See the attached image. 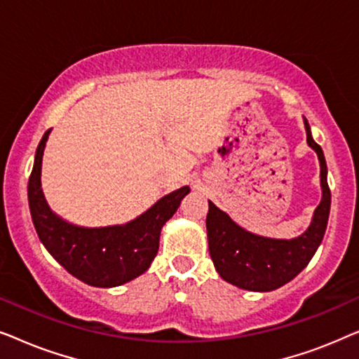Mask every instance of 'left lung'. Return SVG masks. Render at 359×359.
Returning <instances> with one entry per match:
<instances>
[{"label": "left lung", "instance_id": "obj_1", "mask_svg": "<svg viewBox=\"0 0 359 359\" xmlns=\"http://www.w3.org/2000/svg\"><path fill=\"white\" fill-rule=\"evenodd\" d=\"M307 144L320 163L322 201L313 210L312 222L296 238L262 237L240 227L212 201L205 219L209 253L219 276L245 291L268 292L284 286L307 266L322 243L330 214L332 194L327 183V163L320 145L312 139L311 126L304 117Z\"/></svg>", "mask_w": 359, "mask_h": 359}]
</instances>
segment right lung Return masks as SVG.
<instances>
[{"label": "right lung", "mask_w": 359, "mask_h": 359, "mask_svg": "<svg viewBox=\"0 0 359 359\" xmlns=\"http://www.w3.org/2000/svg\"><path fill=\"white\" fill-rule=\"evenodd\" d=\"M48 135L50 129L39 142L27 184L29 209L43 247L72 276L95 287H116L144 274L158 253L161 229L178 210L189 186L163 196L127 224L107 227L70 224L48 208L42 193V156Z\"/></svg>", "instance_id": "right-lung-1"}]
</instances>
